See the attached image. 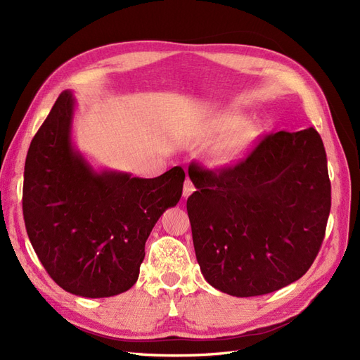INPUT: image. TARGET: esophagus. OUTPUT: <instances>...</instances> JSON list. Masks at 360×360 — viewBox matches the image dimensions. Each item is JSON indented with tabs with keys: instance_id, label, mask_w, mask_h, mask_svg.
Returning a JSON list of instances; mask_svg holds the SVG:
<instances>
[{
	"instance_id": "1",
	"label": "esophagus",
	"mask_w": 360,
	"mask_h": 360,
	"mask_svg": "<svg viewBox=\"0 0 360 360\" xmlns=\"http://www.w3.org/2000/svg\"><path fill=\"white\" fill-rule=\"evenodd\" d=\"M193 191H195L193 183H192L189 179H186V181H184V186H183V197L188 198Z\"/></svg>"
}]
</instances>
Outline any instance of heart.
Segmentation results:
<instances>
[{"instance_id":"b5f03b06","label":"heart","mask_w":360,"mask_h":360,"mask_svg":"<svg viewBox=\"0 0 360 360\" xmlns=\"http://www.w3.org/2000/svg\"><path fill=\"white\" fill-rule=\"evenodd\" d=\"M243 127L242 120H219V122H214L209 124L205 129V136L210 139L212 143H224L217 146L214 150V160L219 165H228V163H233L240 159L245 151L248 150L250 144V138L248 134H239Z\"/></svg>"}]
</instances>
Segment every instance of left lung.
Listing matches in <instances>:
<instances>
[{
  "label": "left lung",
  "instance_id": "obj_1",
  "mask_svg": "<svg viewBox=\"0 0 360 360\" xmlns=\"http://www.w3.org/2000/svg\"><path fill=\"white\" fill-rule=\"evenodd\" d=\"M195 255L214 288L261 296L307 274L330 213V180L314 127L266 135L236 165L189 167Z\"/></svg>",
  "mask_w": 360,
  "mask_h": 360
}]
</instances>
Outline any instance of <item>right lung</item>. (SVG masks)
<instances>
[{
    "label": "right lung",
    "instance_id": "1",
    "mask_svg": "<svg viewBox=\"0 0 360 360\" xmlns=\"http://www.w3.org/2000/svg\"><path fill=\"white\" fill-rule=\"evenodd\" d=\"M75 99L63 91L32 138L22 210L40 263L57 284L82 297H111L132 287L146 242L183 191L184 171L156 179L101 171L72 144Z\"/></svg>",
    "mask_w": 360,
    "mask_h": 360
}]
</instances>
